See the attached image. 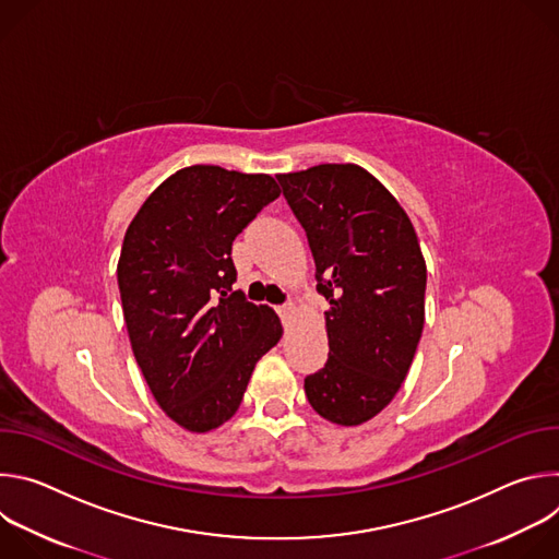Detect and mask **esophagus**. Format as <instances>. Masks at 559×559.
Wrapping results in <instances>:
<instances>
[{"label": "esophagus", "instance_id": "obj_1", "mask_svg": "<svg viewBox=\"0 0 559 559\" xmlns=\"http://www.w3.org/2000/svg\"><path fill=\"white\" fill-rule=\"evenodd\" d=\"M276 311H278V316L283 318V321H287V318L294 313V307L292 305H278Z\"/></svg>", "mask_w": 559, "mask_h": 559}]
</instances>
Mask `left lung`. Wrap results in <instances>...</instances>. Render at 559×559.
<instances>
[{"label": "left lung", "instance_id": "left-lung-1", "mask_svg": "<svg viewBox=\"0 0 559 559\" xmlns=\"http://www.w3.org/2000/svg\"><path fill=\"white\" fill-rule=\"evenodd\" d=\"M307 234L316 289L330 300V358L305 378L318 416L356 427L401 389L425 325L427 265L416 229L365 168L323 164L278 175Z\"/></svg>", "mask_w": 559, "mask_h": 559}]
</instances>
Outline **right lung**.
<instances>
[{"mask_svg": "<svg viewBox=\"0 0 559 559\" xmlns=\"http://www.w3.org/2000/svg\"><path fill=\"white\" fill-rule=\"evenodd\" d=\"M278 194L270 175L190 166L126 229L117 281L130 345L158 407L192 433L236 414L257 362L283 336L272 307L231 289V241Z\"/></svg>", "mask_w": 559, "mask_h": 559, "instance_id": "1", "label": "right lung"}]
</instances>
